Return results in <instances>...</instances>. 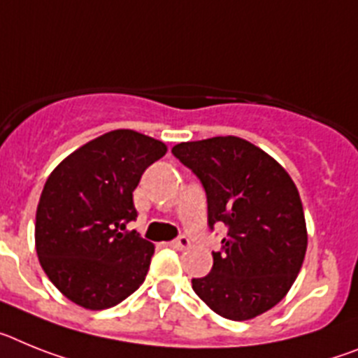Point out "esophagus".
<instances>
[{
  "label": "esophagus",
  "instance_id": "1",
  "mask_svg": "<svg viewBox=\"0 0 358 358\" xmlns=\"http://www.w3.org/2000/svg\"><path fill=\"white\" fill-rule=\"evenodd\" d=\"M169 245L173 248H175V250H185V248L191 247V241H189V239L185 238V236H180V238L173 239V241H171Z\"/></svg>",
  "mask_w": 358,
  "mask_h": 358
}]
</instances>
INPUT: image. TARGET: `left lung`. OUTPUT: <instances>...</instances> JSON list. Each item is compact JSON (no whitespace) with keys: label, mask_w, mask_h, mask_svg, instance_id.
<instances>
[{"label":"left lung","mask_w":358,"mask_h":358,"mask_svg":"<svg viewBox=\"0 0 358 358\" xmlns=\"http://www.w3.org/2000/svg\"><path fill=\"white\" fill-rule=\"evenodd\" d=\"M173 155L201 180L209 225L229 227L209 275L192 290L217 315L248 321L288 294L303 266L308 232L303 201L285 167L239 136L182 142Z\"/></svg>","instance_id":"obj_1"}]
</instances>
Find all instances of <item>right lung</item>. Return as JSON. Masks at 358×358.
<instances>
[{
    "label": "right lung",
    "mask_w": 358,
    "mask_h": 358,
    "mask_svg": "<svg viewBox=\"0 0 358 358\" xmlns=\"http://www.w3.org/2000/svg\"><path fill=\"white\" fill-rule=\"evenodd\" d=\"M167 145L113 129L68 155L46 180L36 213V252L61 294L86 310L122 303L144 282L155 245L126 231L133 191Z\"/></svg>",
    "instance_id": "add662e5"
}]
</instances>
